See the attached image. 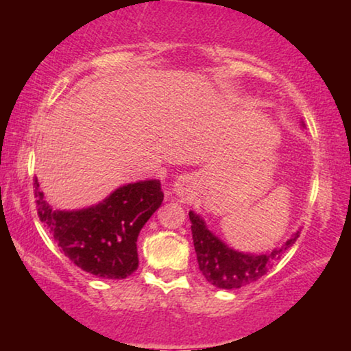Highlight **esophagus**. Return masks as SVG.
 <instances>
[{
	"label": "esophagus",
	"instance_id": "esophagus-1",
	"mask_svg": "<svg viewBox=\"0 0 351 351\" xmlns=\"http://www.w3.org/2000/svg\"><path fill=\"white\" fill-rule=\"evenodd\" d=\"M173 190L178 197H187L193 190V180L190 176H181L178 178L173 184Z\"/></svg>",
	"mask_w": 351,
	"mask_h": 351
}]
</instances>
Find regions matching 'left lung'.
Segmentation results:
<instances>
[{
	"instance_id": "left-lung-1",
	"label": "left lung",
	"mask_w": 351,
	"mask_h": 351,
	"mask_svg": "<svg viewBox=\"0 0 351 351\" xmlns=\"http://www.w3.org/2000/svg\"><path fill=\"white\" fill-rule=\"evenodd\" d=\"M302 127H305L304 122ZM189 218L192 223V239L201 274L207 282L221 289H237L258 280L268 272L272 263L294 245L300 234L297 230L287 243L272 249L271 252L247 254L235 251L219 240L207 228L204 219L195 212L190 210Z\"/></svg>"
}]
</instances>
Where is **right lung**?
Wrapping results in <instances>:
<instances>
[{
  "instance_id": "add662e5",
  "label": "right lung",
  "mask_w": 351,
  "mask_h": 351,
  "mask_svg": "<svg viewBox=\"0 0 351 351\" xmlns=\"http://www.w3.org/2000/svg\"><path fill=\"white\" fill-rule=\"evenodd\" d=\"M41 221L60 251L80 269L102 278H127L138 269V237L159 209L161 181L145 180L116 189L99 204L79 210H56L35 180Z\"/></svg>"
}]
</instances>
